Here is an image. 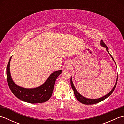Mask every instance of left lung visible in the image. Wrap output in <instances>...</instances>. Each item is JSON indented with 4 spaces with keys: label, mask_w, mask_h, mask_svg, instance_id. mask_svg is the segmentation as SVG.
Instances as JSON below:
<instances>
[{
    "label": "left lung",
    "mask_w": 124,
    "mask_h": 124,
    "mask_svg": "<svg viewBox=\"0 0 124 124\" xmlns=\"http://www.w3.org/2000/svg\"><path fill=\"white\" fill-rule=\"evenodd\" d=\"M100 45L103 47H105V48H106V50L108 52V53L110 54V56L111 57L112 59L113 60V61L115 62L114 61V58L112 57V56H111V55H110V54L109 53V49L108 48V47L106 46V45L105 44L103 41L102 40H101V41H100ZM116 64V63H115ZM117 80H118V77L117 78V80H116V83H115V85L114 86V87H113V88L111 89V91H110L109 93H108L107 94H106V95H104L103 96H102L101 97H100V98H98V99H88V98H86V97L83 96V95H81L79 93V92L77 91V89H76L75 87L74 86V84H73V82H72V77H71V79H70V83H71V87L73 89V92H74V94H75V97H76V99H77L78 100V101H79L80 102H81V103L83 104H96V103H99L100 102H101L102 101H103L104 100H105L106 99H107V97H108L110 95H111L112 94V93L113 92H114V89L116 87V85H117Z\"/></svg>",
    "instance_id": "left-lung-1"
}]
</instances>
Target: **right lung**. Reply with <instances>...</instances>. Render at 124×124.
<instances>
[{
	"label": "right lung",
	"instance_id": "1",
	"mask_svg": "<svg viewBox=\"0 0 124 124\" xmlns=\"http://www.w3.org/2000/svg\"><path fill=\"white\" fill-rule=\"evenodd\" d=\"M10 57L8 63L6 75L9 87L14 95L18 99L30 103H40L46 102L51 97L55 81L62 70H60L51 73L46 81L40 86L33 88H23L16 84L13 80L10 72Z\"/></svg>",
	"mask_w": 124,
	"mask_h": 124
}]
</instances>
